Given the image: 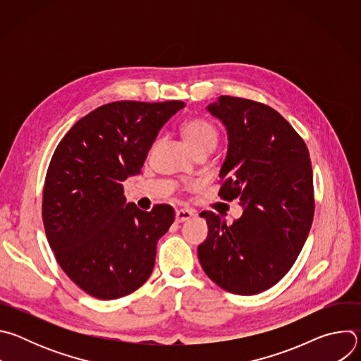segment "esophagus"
I'll return each instance as SVG.
<instances>
[{
	"label": "esophagus",
	"instance_id": "34e87169",
	"mask_svg": "<svg viewBox=\"0 0 361 361\" xmlns=\"http://www.w3.org/2000/svg\"><path fill=\"white\" fill-rule=\"evenodd\" d=\"M192 216H194L192 212H190L187 209H180V210L176 212V221L177 223H184V221L190 220Z\"/></svg>",
	"mask_w": 361,
	"mask_h": 361
}]
</instances>
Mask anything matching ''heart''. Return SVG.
Segmentation results:
<instances>
[{
	"mask_svg": "<svg viewBox=\"0 0 361 361\" xmlns=\"http://www.w3.org/2000/svg\"><path fill=\"white\" fill-rule=\"evenodd\" d=\"M181 133L190 148L197 154L200 151H213L219 142V130L207 118L194 117L187 120Z\"/></svg>",
	"mask_w": 361,
	"mask_h": 361,
	"instance_id": "b5f03b06",
	"label": "heart"
}]
</instances>
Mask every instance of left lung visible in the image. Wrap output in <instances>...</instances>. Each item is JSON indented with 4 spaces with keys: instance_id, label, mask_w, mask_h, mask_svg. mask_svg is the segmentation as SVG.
Returning <instances> with one entry per match:
<instances>
[{
    "instance_id": "8db88e82",
    "label": "left lung",
    "mask_w": 361,
    "mask_h": 361,
    "mask_svg": "<svg viewBox=\"0 0 361 361\" xmlns=\"http://www.w3.org/2000/svg\"><path fill=\"white\" fill-rule=\"evenodd\" d=\"M207 110L228 134L219 195L238 198L243 214L231 224L213 212L200 214L209 235L198 260L223 290L259 294L288 273L312 228L310 154L288 121L262 102L221 95Z\"/></svg>"
}]
</instances>
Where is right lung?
Here are the masks:
<instances>
[{"instance_id": "add662e5", "label": "right lung", "mask_w": 361, "mask_h": 361, "mask_svg": "<svg viewBox=\"0 0 361 361\" xmlns=\"http://www.w3.org/2000/svg\"><path fill=\"white\" fill-rule=\"evenodd\" d=\"M183 101H114L78 120L57 145L42 191V221L64 273L87 294L114 300L151 276L159 240L176 213L127 202L123 181L140 174L161 127Z\"/></svg>"}]
</instances>
